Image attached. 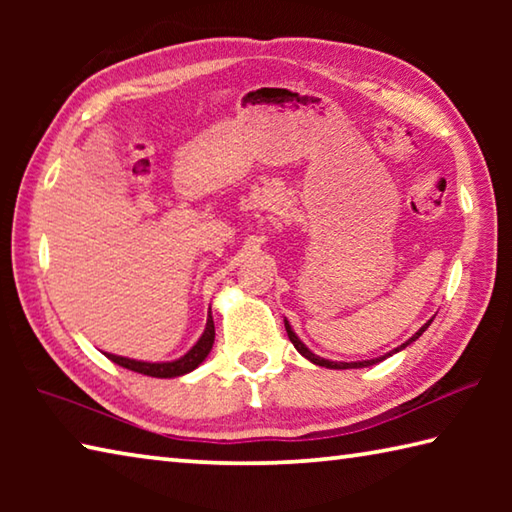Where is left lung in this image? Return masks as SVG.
<instances>
[{
  "mask_svg": "<svg viewBox=\"0 0 512 512\" xmlns=\"http://www.w3.org/2000/svg\"><path fill=\"white\" fill-rule=\"evenodd\" d=\"M429 323H431V320H429ZM429 323H427V325H422V327L418 329V332H415V334L411 336V339H409V341H406V343H402V345H400V348H397V350H393V352H400V350H404V348H406V345H409V343H413L415 339H418V336H422V332H424V329H427V327H429ZM284 327H287L289 341H291L293 345H296V350H298V352L302 354V357H305V359H309L311 363H316V366H323V368H334V370H348V368H366V366H372V363H377V361H381V359L391 357V352H388V354H386V357H379V359H370V361H350V363H345V361H327V359H323V357H316V354H314V352H311V350L307 348V345H305V343H302V341L298 339V336H296V332H293V329H291V325L287 323V320H284Z\"/></svg>",
  "mask_w": 512,
  "mask_h": 512,
  "instance_id": "8db88e82",
  "label": "left lung"
}]
</instances>
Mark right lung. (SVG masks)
<instances>
[{"label":"right lung","mask_w":512,"mask_h":512,"mask_svg":"<svg viewBox=\"0 0 512 512\" xmlns=\"http://www.w3.org/2000/svg\"><path fill=\"white\" fill-rule=\"evenodd\" d=\"M212 343H214V320L210 316V318H207L205 332H203L201 339H198V343L185 354V357H180L176 361L149 363V361H135V359L117 357V354H106V357L110 361H115L117 366H124L128 370H133V372H140V375L167 379V377H180V375H185V372H192L194 368L201 366L207 354H210V350H212Z\"/></svg>","instance_id":"add662e5"}]
</instances>
